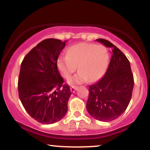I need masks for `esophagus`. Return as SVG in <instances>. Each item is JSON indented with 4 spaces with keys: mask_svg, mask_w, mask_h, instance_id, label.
<instances>
[{
    "mask_svg": "<svg viewBox=\"0 0 150 150\" xmlns=\"http://www.w3.org/2000/svg\"><path fill=\"white\" fill-rule=\"evenodd\" d=\"M70 92H73V93H74V92H75V91H76V89H77V87H71L70 88Z\"/></svg>",
    "mask_w": 150,
    "mask_h": 150,
    "instance_id": "1",
    "label": "esophagus"
}]
</instances>
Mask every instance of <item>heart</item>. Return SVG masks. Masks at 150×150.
Returning a JSON list of instances; mask_svg holds the SVG:
<instances>
[{"label":"heart","mask_w":150,"mask_h":150,"mask_svg":"<svg viewBox=\"0 0 150 150\" xmlns=\"http://www.w3.org/2000/svg\"><path fill=\"white\" fill-rule=\"evenodd\" d=\"M109 53L102 44L79 43L70 46L67 56H61L57 67L62 76L68 79L77 69L79 72L68 81L70 85H76L89 80L95 82L104 75L108 65Z\"/></svg>","instance_id":"obj_1"}]
</instances>
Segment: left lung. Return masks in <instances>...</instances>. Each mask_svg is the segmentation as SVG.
I'll return each instance as SVG.
<instances>
[{"label":"left lung","instance_id":"1","mask_svg":"<svg viewBox=\"0 0 150 150\" xmlns=\"http://www.w3.org/2000/svg\"><path fill=\"white\" fill-rule=\"evenodd\" d=\"M96 41L111 48V58L104 76L89 87L86 108L90 116L108 122L118 118L128 107L134 86L130 62L119 49L104 39Z\"/></svg>","mask_w":150,"mask_h":150}]
</instances>
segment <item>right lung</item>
I'll return each mask as SVG.
<instances>
[{
  "label": "right lung",
  "instance_id": "obj_1",
  "mask_svg": "<svg viewBox=\"0 0 150 150\" xmlns=\"http://www.w3.org/2000/svg\"><path fill=\"white\" fill-rule=\"evenodd\" d=\"M66 42L44 39L26 55L20 67L19 97L26 111L43 124L59 121L68 111L72 93L69 86L63 85L57 67Z\"/></svg>",
  "mask_w": 150,
  "mask_h": 150
}]
</instances>
